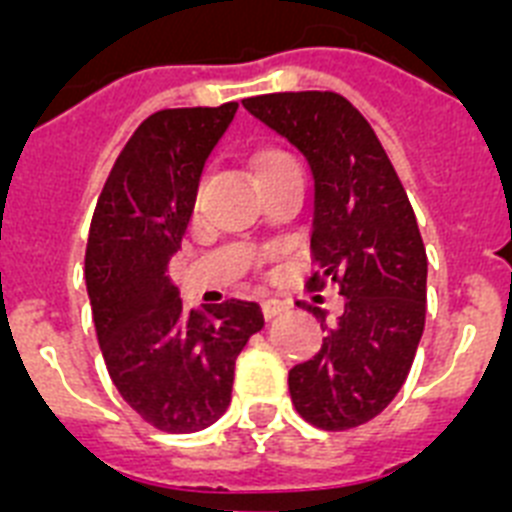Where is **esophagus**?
<instances>
[{
    "label": "esophagus",
    "mask_w": 512,
    "mask_h": 512,
    "mask_svg": "<svg viewBox=\"0 0 512 512\" xmlns=\"http://www.w3.org/2000/svg\"><path fill=\"white\" fill-rule=\"evenodd\" d=\"M284 310H287V305H284L282 300H277V297H271V300L261 302V312H264L266 320L277 318V315H282Z\"/></svg>",
    "instance_id": "esophagus-1"
}]
</instances>
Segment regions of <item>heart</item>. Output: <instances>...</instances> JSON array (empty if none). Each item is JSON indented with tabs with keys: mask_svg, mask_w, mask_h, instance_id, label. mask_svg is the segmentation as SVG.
<instances>
[{
	"mask_svg": "<svg viewBox=\"0 0 512 512\" xmlns=\"http://www.w3.org/2000/svg\"><path fill=\"white\" fill-rule=\"evenodd\" d=\"M292 161H295V158H292L287 151H282V148H277V146H259L251 156V164H253V171H256V179L271 174V171L282 169V166L292 164Z\"/></svg>",
	"mask_w": 512,
	"mask_h": 512,
	"instance_id": "b5f03b06",
	"label": "heart"
}]
</instances>
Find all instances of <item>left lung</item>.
Here are the masks:
<instances>
[{
	"label": "left lung",
	"instance_id": "1",
	"mask_svg": "<svg viewBox=\"0 0 512 512\" xmlns=\"http://www.w3.org/2000/svg\"><path fill=\"white\" fill-rule=\"evenodd\" d=\"M243 107L295 143L315 176L307 287H336V325L307 305L323 346L289 369L297 413L323 431L377 418L400 392L425 325L428 259L418 220L390 156L354 104L336 92H277Z\"/></svg>",
	"mask_w": 512,
	"mask_h": 512
}]
</instances>
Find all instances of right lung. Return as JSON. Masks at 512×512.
<instances>
[{
  "instance_id": "add662e5",
  "label": "right lung",
  "mask_w": 512,
  "mask_h": 512,
  "mask_svg": "<svg viewBox=\"0 0 512 512\" xmlns=\"http://www.w3.org/2000/svg\"><path fill=\"white\" fill-rule=\"evenodd\" d=\"M238 102L140 122L117 156L89 228L84 277L104 364L148 425L194 433L228 410L235 359L264 328L256 302L187 310L169 277L207 156Z\"/></svg>"
}]
</instances>
